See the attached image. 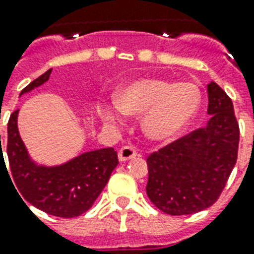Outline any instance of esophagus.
Wrapping results in <instances>:
<instances>
[{
  "mask_svg": "<svg viewBox=\"0 0 254 254\" xmlns=\"http://www.w3.org/2000/svg\"><path fill=\"white\" fill-rule=\"evenodd\" d=\"M137 156V151L133 146H122L118 152V159L120 161H127L130 159H134Z\"/></svg>",
  "mask_w": 254,
  "mask_h": 254,
  "instance_id": "1",
  "label": "esophagus"
}]
</instances>
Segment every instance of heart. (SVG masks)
Wrapping results in <instances>:
<instances>
[{
    "label": "heart",
    "mask_w": 254,
    "mask_h": 254,
    "mask_svg": "<svg viewBox=\"0 0 254 254\" xmlns=\"http://www.w3.org/2000/svg\"><path fill=\"white\" fill-rule=\"evenodd\" d=\"M116 103L124 114L140 117L141 130L152 141H165L176 137L192 122L200 108V91L194 83L159 78L134 80L118 90ZM108 121L120 120V111L103 110Z\"/></svg>",
    "instance_id": "1"
}]
</instances>
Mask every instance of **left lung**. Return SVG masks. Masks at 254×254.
<instances>
[{
    "mask_svg": "<svg viewBox=\"0 0 254 254\" xmlns=\"http://www.w3.org/2000/svg\"><path fill=\"white\" fill-rule=\"evenodd\" d=\"M206 127L148 156L146 195L161 211L189 215L217 202L237 161L240 127L232 99L207 84Z\"/></svg>",
    "mask_w": 254,
    "mask_h": 254,
    "instance_id": "8db88e82",
    "label": "left lung"
}]
</instances>
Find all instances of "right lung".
<instances>
[{
    "mask_svg": "<svg viewBox=\"0 0 254 254\" xmlns=\"http://www.w3.org/2000/svg\"><path fill=\"white\" fill-rule=\"evenodd\" d=\"M51 71L52 68L31 82L20 95L46 83L50 79ZM17 117L18 110L10 114L7 122L6 153L14 180L13 186L20 191L18 195L21 194L32 206L55 217L74 218L86 213L117 167V152L113 148H102L84 152L60 165H39L32 160L20 137ZM0 156L2 161V152Z\"/></svg>",
    "mask_w": 254,
    "mask_h": 254,
    "instance_id": "right-lung-1",
    "label": "right lung"
}]
</instances>
